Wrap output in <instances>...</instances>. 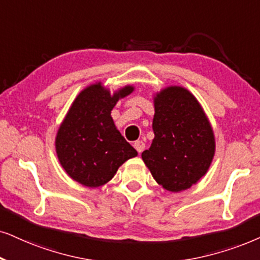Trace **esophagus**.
Instances as JSON below:
<instances>
[{"mask_svg": "<svg viewBox=\"0 0 260 260\" xmlns=\"http://www.w3.org/2000/svg\"><path fill=\"white\" fill-rule=\"evenodd\" d=\"M134 147H136V150L138 151V152L141 153L144 150H145V143H144L143 140L134 141Z\"/></svg>", "mask_w": 260, "mask_h": 260, "instance_id": "esophagus-1", "label": "esophagus"}]
</instances>
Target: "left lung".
Returning a JSON list of instances; mask_svg holds the SVG:
<instances>
[{"label":"left lung","instance_id":"left-lung-1","mask_svg":"<svg viewBox=\"0 0 260 260\" xmlns=\"http://www.w3.org/2000/svg\"><path fill=\"white\" fill-rule=\"evenodd\" d=\"M152 129V144L141 158L163 188L181 192L205 175L215 154V137L188 90L170 86L157 93Z\"/></svg>","mask_w":260,"mask_h":260}]
</instances>
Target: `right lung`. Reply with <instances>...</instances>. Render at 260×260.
Masks as SVG:
<instances>
[{
  "instance_id": "right-lung-1",
  "label": "right lung",
  "mask_w": 260,
  "mask_h": 260,
  "mask_svg": "<svg viewBox=\"0 0 260 260\" xmlns=\"http://www.w3.org/2000/svg\"><path fill=\"white\" fill-rule=\"evenodd\" d=\"M134 90L124 86L111 96L101 83L79 93L56 136V153L66 173L87 187L113 179L121 164L138 152L116 129L111 110Z\"/></svg>"
}]
</instances>
